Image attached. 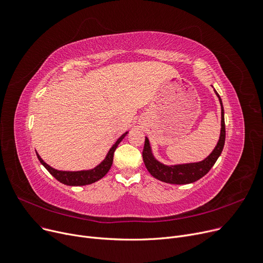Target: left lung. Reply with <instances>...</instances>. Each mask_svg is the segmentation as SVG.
Instances as JSON below:
<instances>
[{
  "instance_id": "obj_1",
  "label": "left lung",
  "mask_w": 263,
  "mask_h": 263,
  "mask_svg": "<svg viewBox=\"0 0 263 263\" xmlns=\"http://www.w3.org/2000/svg\"><path fill=\"white\" fill-rule=\"evenodd\" d=\"M213 87V86H212ZM215 93L219 100L220 107H221V128L219 140L217 142V145L213 149V152L205 158L202 161L199 162H190V163H180V164H164L158 161L154 156L152 146L147 136H145V145L143 149V160L146 168L155 178L161 180L167 184H175V185H186L191 184L202 178L204 175L209 173V171L213 167L217 159L221 155V152L224 146L226 141V127H224V111L222 101L217 93V91L214 89Z\"/></svg>"
}]
</instances>
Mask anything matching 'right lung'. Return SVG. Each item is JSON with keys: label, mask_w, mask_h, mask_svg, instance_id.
<instances>
[{"label": "right lung", "mask_w": 263, "mask_h": 263, "mask_svg": "<svg viewBox=\"0 0 263 263\" xmlns=\"http://www.w3.org/2000/svg\"><path fill=\"white\" fill-rule=\"evenodd\" d=\"M128 133H129V131L123 133L120 138H118L117 141L115 142V144H114L109 148V151L106 154L103 161H102L100 164H98L97 166H95L93 168H90V170H81V171L55 170L45 162L37 153H36V156L40 160V162L45 166V168H46L57 180L62 182V184L67 185V186H86V185L93 184V182L98 181L99 179L104 177L107 174V172L112 164L114 153H115L117 146L125 138V136H127Z\"/></svg>", "instance_id": "1"}]
</instances>
